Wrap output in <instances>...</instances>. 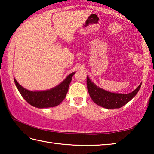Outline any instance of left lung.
<instances>
[{
    "instance_id": "1",
    "label": "left lung",
    "mask_w": 154,
    "mask_h": 154,
    "mask_svg": "<svg viewBox=\"0 0 154 154\" xmlns=\"http://www.w3.org/2000/svg\"><path fill=\"white\" fill-rule=\"evenodd\" d=\"M142 83L136 89L128 94L114 93L96 85L87 76V88L90 96L96 105L106 109H119L131 100L140 90Z\"/></svg>"
}]
</instances>
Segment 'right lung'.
Masks as SVG:
<instances>
[{
	"label": "right lung",
	"mask_w": 154,
	"mask_h": 154,
	"mask_svg": "<svg viewBox=\"0 0 154 154\" xmlns=\"http://www.w3.org/2000/svg\"><path fill=\"white\" fill-rule=\"evenodd\" d=\"M75 73V72L69 74L64 80L54 88L43 91L28 90L19 84L15 78L14 82L20 94L30 105L39 109L54 107L63 101Z\"/></svg>",
	"instance_id": "1"
}]
</instances>
